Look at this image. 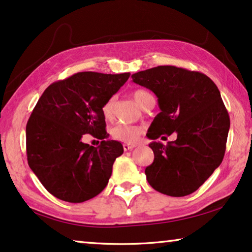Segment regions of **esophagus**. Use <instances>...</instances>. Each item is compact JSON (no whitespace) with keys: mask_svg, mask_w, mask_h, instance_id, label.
<instances>
[{"mask_svg":"<svg viewBox=\"0 0 252 252\" xmlns=\"http://www.w3.org/2000/svg\"><path fill=\"white\" fill-rule=\"evenodd\" d=\"M137 145H130V144H123V149L125 150H131L136 147Z\"/></svg>","mask_w":252,"mask_h":252,"instance_id":"obj_1","label":"esophagus"}]
</instances>
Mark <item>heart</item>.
Returning a JSON list of instances; mask_svg holds the SVG:
<instances>
[{
    "label": "heart",
    "mask_w": 252,
    "mask_h": 252,
    "mask_svg": "<svg viewBox=\"0 0 252 252\" xmlns=\"http://www.w3.org/2000/svg\"><path fill=\"white\" fill-rule=\"evenodd\" d=\"M150 95L145 90L138 89L136 92H133L132 96L136 102L141 105L142 100L145 99L146 96ZM113 98H110L106 103L104 104L103 106V115L105 119L110 120L113 115ZM142 132V127L138 126H131V125H125V123H119V125L114 126L111 129V136L112 138H114L115 140L119 141H123V142H136L138 140L139 136H140Z\"/></svg>",
    "instance_id": "b5f03b06"
}]
</instances>
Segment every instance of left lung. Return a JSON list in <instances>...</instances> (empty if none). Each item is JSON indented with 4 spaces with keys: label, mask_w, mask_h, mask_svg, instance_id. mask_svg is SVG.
<instances>
[{
    "label": "left lung",
    "mask_w": 252,
    "mask_h": 252,
    "mask_svg": "<svg viewBox=\"0 0 252 252\" xmlns=\"http://www.w3.org/2000/svg\"><path fill=\"white\" fill-rule=\"evenodd\" d=\"M131 78L155 94L160 108L147 132L154 152V162L145 170L148 183L172 197L194 192L220 166L226 149L230 116L219 88L206 74L173 65ZM173 132L178 138L166 146L155 141Z\"/></svg>",
    "instance_id": "8db88e82"
}]
</instances>
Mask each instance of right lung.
I'll list each match as a JSON object with an SVG mask.
<instances>
[{
  "instance_id": "right-lung-1",
  "label": "right lung",
  "mask_w": 252,
  "mask_h": 252,
  "mask_svg": "<svg viewBox=\"0 0 252 252\" xmlns=\"http://www.w3.org/2000/svg\"><path fill=\"white\" fill-rule=\"evenodd\" d=\"M129 72H78L45 89L26 126L28 165L54 197L84 202L107 186L123 146L108 140L104 104L118 93ZM85 134L102 140L98 148L82 143Z\"/></svg>"
}]
</instances>
